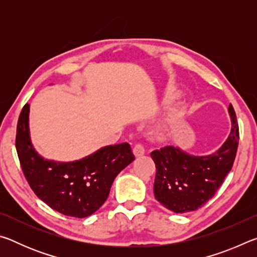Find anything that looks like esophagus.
Segmentation results:
<instances>
[{
  "label": "esophagus",
  "mask_w": 257,
  "mask_h": 257,
  "mask_svg": "<svg viewBox=\"0 0 257 257\" xmlns=\"http://www.w3.org/2000/svg\"><path fill=\"white\" fill-rule=\"evenodd\" d=\"M133 152H134L135 156H142L145 153V147H144V145L141 144V143H137V144H135Z\"/></svg>",
  "instance_id": "34e87169"
}]
</instances>
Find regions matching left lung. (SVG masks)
I'll list each match as a JSON object with an SVG mask.
<instances>
[{"instance_id":"left-lung-1","label":"left lung","mask_w":257,"mask_h":257,"mask_svg":"<svg viewBox=\"0 0 257 257\" xmlns=\"http://www.w3.org/2000/svg\"><path fill=\"white\" fill-rule=\"evenodd\" d=\"M231 132L227 141L211 155L195 156L179 147L165 146L151 153L156 168L155 198L175 213L196 211L214 196L232 168L239 128L236 113L229 105Z\"/></svg>"}]
</instances>
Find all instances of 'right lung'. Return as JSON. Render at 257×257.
Masks as SVG:
<instances>
[{
  "instance_id": "obj_1",
  "label": "right lung",
  "mask_w": 257,
  "mask_h": 257,
  "mask_svg": "<svg viewBox=\"0 0 257 257\" xmlns=\"http://www.w3.org/2000/svg\"><path fill=\"white\" fill-rule=\"evenodd\" d=\"M16 149L24 175L36 196L53 210L79 219L103 205L113 180L135 160L128 143L102 147L73 162L44 159L30 141L29 104L19 115Z\"/></svg>"
}]
</instances>
